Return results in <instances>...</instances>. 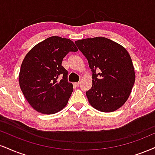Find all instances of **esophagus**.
Listing matches in <instances>:
<instances>
[{"label":"esophagus","instance_id":"1","mask_svg":"<svg viewBox=\"0 0 155 155\" xmlns=\"http://www.w3.org/2000/svg\"><path fill=\"white\" fill-rule=\"evenodd\" d=\"M79 84H80L79 81V82H75V83H74V85L76 86V87H78V86L79 85Z\"/></svg>","mask_w":155,"mask_h":155}]
</instances>
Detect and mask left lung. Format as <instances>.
Wrapping results in <instances>:
<instances>
[{
  "instance_id": "left-lung-1",
  "label": "left lung",
  "mask_w": 155,
  "mask_h": 155,
  "mask_svg": "<svg viewBox=\"0 0 155 155\" xmlns=\"http://www.w3.org/2000/svg\"><path fill=\"white\" fill-rule=\"evenodd\" d=\"M75 44L92 72V86L86 92L90 105L105 113L116 110L128 100L135 82L128 51L102 37L77 40Z\"/></svg>"
}]
</instances>
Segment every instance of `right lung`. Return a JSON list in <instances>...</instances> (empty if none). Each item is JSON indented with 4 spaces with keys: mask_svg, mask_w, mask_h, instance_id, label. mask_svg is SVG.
Segmentation results:
<instances>
[{
    "mask_svg": "<svg viewBox=\"0 0 155 155\" xmlns=\"http://www.w3.org/2000/svg\"><path fill=\"white\" fill-rule=\"evenodd\" d=\"M78 51L69 39L48 37L35 45L21 63L19 85L31 107L43 114H54L68 102L73 84L68 81V71L63 58L69 52Z\"/></svg>",
    "mask_w": 155,
    "mask_h": 155,
    "instance_id": "obj_1",
    "label": "right lung"
}]
</instances>
